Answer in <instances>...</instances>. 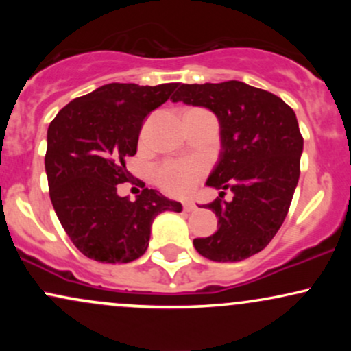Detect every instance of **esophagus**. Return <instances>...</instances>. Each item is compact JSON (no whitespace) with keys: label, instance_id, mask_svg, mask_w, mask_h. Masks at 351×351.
Returning a JSON list of instances; mask_svg holds the SVG:
<instances>
[{"label":"esophagus","instance_id":"esophagus-1","mask_svg":"<svg viewBox=\"0 0 351 351\" xmlns=\"http://www.w3.org/2000/svg\"><path fill=\"white\" fill-rule=\"evenodd\" d=\"M183 209H184V211L191 213V211H195V209H196V204L193 203V201H184V203H183Z\"/></svg>","mask_w":351,"mask_h":351}]
</instances>
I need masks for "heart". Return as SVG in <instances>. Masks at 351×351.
<instances>
[{
  "label": "heart",
  "instance_id": "b5f03b06",
  "mask_svg": "<svg viewBox=\"0 0 351 351\" xmlns=\"http://www.w3.org/2000/svg\"><path fill=\"white\" fill-rule=\"evenodd\" d=\"M206 171V163L201 160H176L167 162L156 170V180L165 191L175 196H186L196 188Z\"/></svg>",
  "mask_w": 351,
  "mask_h": 351
}]
</instances>
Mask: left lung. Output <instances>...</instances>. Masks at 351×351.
Masks as SVG:
<instances>
[{
  "mask_svg": "<svg viewBox=\"0 0 351 351\" xmlns=\"http://www.w3.org/2000/svg\"><path fill=\"white\" fill-rule=\"evenodd\" d=\"M173 102L204 107L219 122L221 152L206 186L231 189L233 199L206 204L217 231L193 241L215 263H237L261 252L287 216L300 176L304 138L295 112L280 97L239 80L181 84Z\"/></svg>",
  "mask_w": 351,
  "mask_h": 351,
  "instance_id": "8db88e82",
  "label": "left lung"
}]
</instances>
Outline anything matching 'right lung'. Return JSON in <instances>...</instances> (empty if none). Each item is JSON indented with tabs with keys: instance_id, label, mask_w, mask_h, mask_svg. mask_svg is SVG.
I'll return each mask as SVG.
<instances>
[{
	"instance_id": "add662e5",
	"label": "right lung",
	"mask_w": 351,
	"mask_h": 351,
	"mask_svg": "<svg viewBox=\"0 0 351 351\" xmlns=\"http://www.w3.org/2000/svg\"><path fill=\"white\" fill-rule=\"evenodd\" d=\"M175 88L176 84H107L67 104L47 128L44 167L52 206L88 259H138L148 247L153 219L183 209L156 189L145 188L135 201L117 193L132 176L125 158L136 153L143 120Z\"/></svg>"
}]
</instances>
